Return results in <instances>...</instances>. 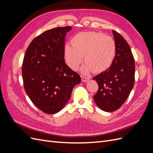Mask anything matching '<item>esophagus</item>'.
<instances>
[{
  "label": "esophagus",
  "instance_id": "34e87169",
  "mask_svg": "<svg viewBox=\"0 0 153 153\" xmlns=\"http://www.w3.org/2000/svg\"><path fill=\"white\" fill-rule=\"evenodd\" d=\"M81 79H82V82H86L89 80V78H87L84 76H81Z\"/></svg>",
  "mask_w": 153,
  "mask_h": 153
}]
</instances>
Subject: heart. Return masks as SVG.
I'll return each mask as SVG.
<instances>
[{
    "instance_id": "obj_1",
    "label": "heart",
    "mask_w": 153,
    "mask_h": 153,
    "mask_svg": "<svg viewBox=\"0 0 153 153\" xmlns=\"http://www.w3.org/2000/svg\"><path fill=\"white\" fill-rule=\"evenodd\" d=\"M71 45L66 44L64 55L67 65L76 71L84 61L82 71L88 74L94 71L103 72L111 66L115 55L116 47L112 37L98 32H84L74 36Z\"/></svg>"
}]
</instances>
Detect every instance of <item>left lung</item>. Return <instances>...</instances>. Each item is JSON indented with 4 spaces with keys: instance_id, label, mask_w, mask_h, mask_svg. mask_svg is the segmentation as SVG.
Returning a JSON list of instances; mask_svg holds the SVG:
<instances>
[{
    "instance_id": "obj_1",
    "label": "left lung",
    "mask_w": 153,
    "mask_h": 153,
    "mask_svg": "<svg viewBox=\"0 0 153 153\" xmlns=\"http://www.w3.org/2000/svg\"><path fill=\"white\" fill-rule=\"evenodd\" d=\"M116 47L111 66L92 79L98 84L93 96L96 105L105 112H114L126 101L135 81V61L127 41L118 32L112 30Z\"/></svg>"
}]
</instances>
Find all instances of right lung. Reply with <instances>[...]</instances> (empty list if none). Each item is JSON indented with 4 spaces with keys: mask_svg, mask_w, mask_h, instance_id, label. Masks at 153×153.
<instances>
[{
    "mask_svg": "<svg viewBox=\"0 0 153 153\" xmlns=\"http://www.w3.org/2000/svg\"><path fill=\"white\" fill-rule=\"evenodd\" d=\"M71 27H57L44 32L32 41L22 64L25 91L42 112L53 114L61 111L71 95L80 76L64 61L66 33Z\"/></svg>",
    "mask_w": 153,
    "mask_h": 153,
    "instance_id": "obj_1",
    "label": "right lung"
}]
</instances>
